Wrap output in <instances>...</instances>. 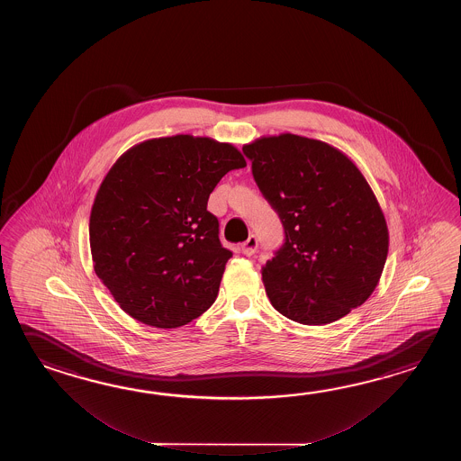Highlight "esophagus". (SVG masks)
<instances>
[{
  "instance_id": "1",
  "label": "esophagus",
  "mask_w": 461,
  "mask_h": 461,
  "mask_svg": "<svg viewBox=\"0 0 461 461\" xmlns=\"http://www.w3.org/2000/svg\"><path fill=\"white\" fill-rule=\"evenodd\" d=\"M257 247H258L257 237L250 235V237L245 240L244 244H242V247H240V250H242V254L250 257V255H254L255 252H257Z\"/></svg>"
}]
</instances>
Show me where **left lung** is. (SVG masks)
<instances>
[{
	"label": "left lung",
	"mask_w": 461,
	"mask_h": 461,
	"mask_svg": "<svg viewBox=\"0 0 461 461\" xmlns=\"http://www.w3.org/2000/svg\"><path fill=\"white\" fill-rule=\"evenodd\" d=\"M242 151L284 224L285 244L262 267L275 310L328 324L361 306L383 275L389 230L359 167L338 148L292 133L258 138Z\"/></svg>",
	"instance_id": "obj_1"
}]
</instances>
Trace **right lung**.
<instances>
[{
	"label": "right lung",
	"instance_id": "obj_1",
	"mask_svg": "<svg viewBox=\"0 0 461 461\" xmlns=\"http://www.w3.org/2000/svg\"><path fill=\"white\" fill-rule=\"evenodd\" d=\"M244 167L230 143L175 135L141 141L110 167L90 212V252L125 313L179 328L216 302L232 252L221 245L207 199Z\"/></svg>",
	"mask_w": 461,
	"mask_h": 461
}]
</instances>
